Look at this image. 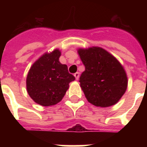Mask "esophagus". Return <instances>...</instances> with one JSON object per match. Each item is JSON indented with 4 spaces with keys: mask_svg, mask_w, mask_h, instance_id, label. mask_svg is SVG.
<instances>
[{
    "mask_svg": "<svg viewBox=\"0 0 147 147\" xmlns=\"http://www.w3.org/2000/svg\"><path fill=\"white\" fill-rule=\"evenodd\" d=\"M74 76L76 77V80H78V78H79V72H76V73L74 74Z\"/></svg>",
    "mask_w": 147,
    "mask_h": 147,
    "instance_id": "34e87169",
    "label": "esophagus"
}]
</instances>
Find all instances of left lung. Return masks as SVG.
Returning <instances> with one entry per match:
<instances>
[{
	"instance_id": "obj_1",
	"label": "left lung",
	"mask_w": 147,
	"mask_h": 147,
	"mask_svg": "<svg viewBox=\"0 0 147 147\" xmlns=\"http://www.w3.org/2000/svg\"><path fill=\"white\" fill-rule=\"evenodd\" d=\"M85 67L79 78L87 100L98 107L115 105L127 87V75L121 63L100 47L78 49Z\"/></svg>"
}]
</instances>
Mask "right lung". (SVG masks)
<instances>
[{
    "label": "right lung",
    "instance_id": "obj_1",
    "mask_svg": "<svg viewBox=\"0 0 147 147\" xmlns=\"http://www.w3.org/2000/svg\"><path fill=\"white\" fill-rule=\"evenodd\" d=\"M59 49L46 53L33 63L26 77V89L36 103L50 106L59 102L76 79L68 71L66 65L59 62Z\"/></svg>",
    "mask_w": 147,
    "mask_h": 147
}]
</instances>
